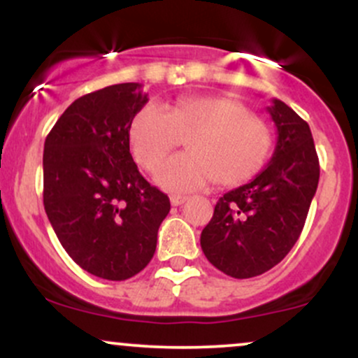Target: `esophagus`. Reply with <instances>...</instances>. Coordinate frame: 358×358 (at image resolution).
Instances as JSON below:
<instances>
[{"instance_id": "obj_1", "label": "esophagus", "mask_w": 358, "mask_h": 358, "mask_svg": "<svg viewBox=\"0 0 358 358\" xmlns=\"http://www.w3.org/2000/svg\"><path fill=\"white\" fill-rule=\"evenodd\" d=\"M188 200V196H183V195H171V199H170V202H171V205H173V207H178V205H182V203H185Z\"/></svg>"}]
</instances>
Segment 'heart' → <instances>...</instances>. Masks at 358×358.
Here are the masks:
<instances>
[{
    "mask_svg": "<svg viewBox=\"0 0 358 358\" xmlns=\"http://www.w3.org/2000/svg\"><path fill=\"white\" fill-rule=\"evenodd\" d=\"M182 141L187 153L171 158L158 175V183L171 192L195 190L212 180L220 188L241 187L273 151L268 122L227 97H180L163 110L141 109L131 121V153L150 173Z\"/></svg>",
    "mask_w": 358,
    "mask_h": 358,
    "instance_id": "obj_1",
    "label": "heart"
}]
</instances>
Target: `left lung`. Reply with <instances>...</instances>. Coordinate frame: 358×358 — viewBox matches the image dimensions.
Segmentation results:
<instances>
[{
    "instance_id": "8db88e82",
    "label": "left lung",
    "mask_w": 358,
    "mask_h": 358,
    "mask_svg": "<svg viewBox=\"0 0 358 358\" xmlns=\"http://www.w3.org/2000/svg\"><path fill=\"white\" fill-rule=\"evenodd\" d=\"M268 110L278 127L269 165L249 183L220 196L200 236L205 257L237 279L266 273L293 249L320 180L308 122L279 99H273Z\"/></svg>"
}]
</instances>
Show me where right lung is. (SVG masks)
Returning a JSON list of instances; mask_svg holds the SVG:
<instances>
[{"mask_svg": "<svg viewBox=\"0 0 358 358\" xmlns=\"http://www.w3.org/2000/svg\"><path fill=\"white\" fill-rule=\"evenodd\" d=\"M148 102L141 84L109 85L73 101L45 139L43 205L82 269L124 281L148 266L170 199L143 178L129 126Z\"/></svg>", "mask_w": 358, "mask_h": 358, "instance_id": "right-lung-1", "label": "right lung"}]
</instances>
